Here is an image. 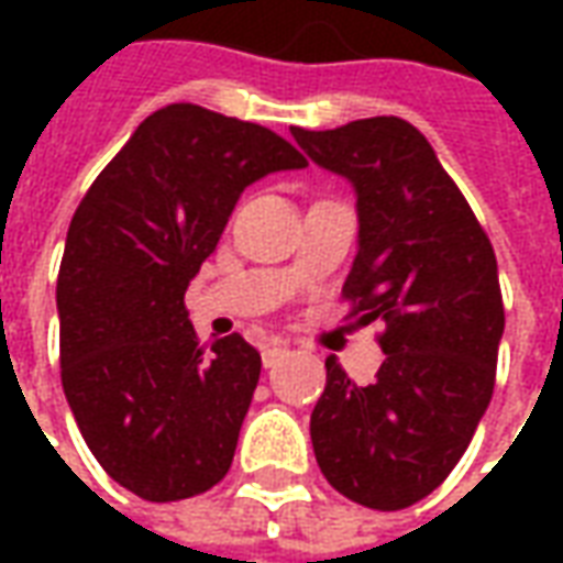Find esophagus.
Returning <instances> with one entry per match:
<instances>
[{
	"instance_id": "1",
	"label": "esophagus",
	"mask_w": 563,
	"mask_h": 563,
	"mask_svg": "<svg viewBox=\"0 0 563 563\" xmlns=\"http://www.w3.org/2000/svg\"><path fill=\"white\" fill-rule=\"evenodd\" d=\"M286 353H289V350H286V343H283V341H271L268 346L262 350V362H265V367H274Z\"/></svg>"
}]
</instances>
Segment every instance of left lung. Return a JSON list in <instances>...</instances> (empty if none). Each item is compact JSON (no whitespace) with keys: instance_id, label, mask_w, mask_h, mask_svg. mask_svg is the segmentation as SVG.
Segmentation results:
<instances>
[{"instance_id":"left-lung-1","label":"left lung","mask_w":563,"mask_h":563,"mask_svg":"<svg viewBox=\"0 0 563 563\" xmlns=\"http://www.w3.org/2000/svg\"><path fill=\"white\" fill-rule=\"evenodd\" d=\"M310 159L346 177L358 253L343 283L358 325H383L371 386L325 358L310 416L317 464L343 497L413 507L459 464L495 391L504 301L497 258L434 147L401 117L292 129Z\"/></svg>"}]
</instances>
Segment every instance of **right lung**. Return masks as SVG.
<instances>
[{
    "instance_id": "right-lung-1",
    "label": "right lung",
    "mask_w": 563,
    "mask_h": 563,
    "mask_svg": "<svg viewBox=\"0 0 563 563\" xmlns=\"http://www.w3.org/2000/svg\"><path fill=\"white\" fill-rule=\"evenodd\" d=\"M307 159L277 132L177 102L80 198L56 277L63 391L104 473L168 504L229 473L262 355L201 346L184 295L246 186Z\"/></svg>"
}]
</instances>
